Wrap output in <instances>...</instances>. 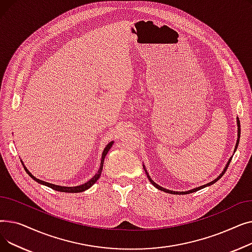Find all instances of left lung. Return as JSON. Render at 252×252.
I'll list each match as a JSON object with an SVG mask.
<instances>
[{
	"mask_svg": "<svg viewBox=\"0 0 252 252\" xmlns=\"http://www.w3.org/2000/svg\"><path fill=\"white\" fill-rule=\"evenodd\" d=\"M237 126H238V140H237V143H236V147H235V150L237 149V147H238V144H239V138H240V133H241V129H240V121H239V118H237ZM231 160H232V157L230 158L229 159V161H228V163H227V165H226V167H224V169H223V171L222 173L216 179V180H214L213 182H210V183H208V184H206V185H203V186H201V187H198V188H195V189H192V190H190V191H187V192H175V191H171V190H167V189H164V188H162V187H160L159 185H157L156 183H154L152 180H151V178H150V176L148 175V173H147V170L145 169V171H146V175H147V177H148V179H149V181L151 182V184L153 185L154 187H156L157 189H159L160 191H163V192H166V193H170V194H189V193H193V192H195V191H198V190H200V189H202V188H204V187H207V186H209V185H213V184H215L218 180H220L222 176H223V174L226 173V170L228 169V167H229V164H230V162H231Z\"/></svg>",
	"mask_w": 252,
	"mask_h": 252,
	"instance_id": "left-lung-1",
	"label": "left lung"
}]
</instances>
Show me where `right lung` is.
<instances>
[{"label":"right lung","instance_id":"1","mask_svg":"<svg viewBox=\"0 0 252 252\" xmlns=\"http://www.w3.org/2000/svg\"><path fill=\"white\" fill-rule=\"evenodd\" d=\"M112 144H113V142H110V143H108L107 144V146L105 147V149H104V151H103V153H102V158H101V164H100V168H99V170H98V173L93 177L89 182H87V183H85V184H83V185H81V186H75V187H62V186H57V185H53V184H50V183H47V182H44V181H42V180H38V179H36L35 177H33L30 171L28 170V168H26L25 166H24V169L26 170V173L29 174V176L30 177H32L35 182H37V183H39V184H43V185H45V186H47V187H50L51 189H54V190H56V191H59V192H66V193H78V192H84V191H86V190H88L89 188H91L93 185H94L97 181H98V179L100 178V176H101V173H102V168H103V163H104V158H105V156H106V154L108 153V151H109V149L111 148V146H112Z\"/></svg>","mask_w":252,"mask_h":252}]
</instances>
